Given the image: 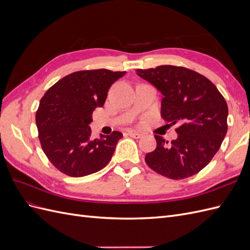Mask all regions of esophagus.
I'll list each match as a JSON object with an SVG mask.
<instances>
[{"label": "esophagus", "instance_id": "1", "mask_svg": "<svg viewBox=\"0 0 250 250\" xmlns=\"http://www.w3.org/2000/svg\"><path fill=\"white\" fill-rule=\"evenodd\" d=\"M128 135H129V137H131V138H133V139H139V138L142 137V134L137 132V131H129V132H128Z\"/></svg>", "mask_w": 250, "mask_h": 250}]
</instances>
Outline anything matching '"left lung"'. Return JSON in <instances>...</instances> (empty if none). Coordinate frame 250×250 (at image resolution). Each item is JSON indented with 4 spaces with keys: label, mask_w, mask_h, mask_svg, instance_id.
Masks as SVG:
<instances>
[{
    "label": "left lung",
    "mask_w": 250,
    "mask_h": 250,
    "mask_svg": "<svg viewBox=\"0 0 250 250\" xmlns=\"http://www.w3.org/2000/svg\"><path fill=\"white\" fill-rule=\"evenodd\" d=\"M137 74L162 93L164 120L179 124L171 143L155 135L157 145L146 154V164L171 179L195 175L211 161L228 132L223 96L207 77L187 67L160 65Z\"/></svg>",
    "instance_id": "8db88e82"
}]
</instances>
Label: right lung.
<instances>
[{"label":"right lung","instance_id":"obj_1","mask_svg":"<svg viewBox=\"0 0 250 250\" xmlns=\"http://www.w3.org/2000/svg\"><path fill=\"white\" fill-rule=\"evenodd\" d=\"M125 73L105 69L75 72L57 81L42 98L35 116L41 145L53 166L65 175H89L111 160L123 134L113 131L92 140L89 124L112 83Z\"/></svg>","mask_w":250,"mask_h":250}]
</instances>
